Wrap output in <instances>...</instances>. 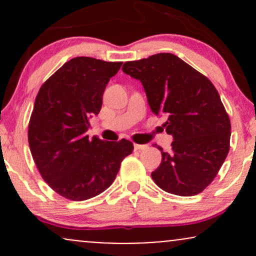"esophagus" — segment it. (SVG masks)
I'll list each match as a JSON object with an SVG mask.
<instances>
[{
    "instance_id": "1",
    "label": "esophagus",
    "mask_w": 256,
    "mask_h": 256,
    "mask_svg": "<svg viewBox=\"0 0 256 256\" xmlns=\"http://www.w3.org/2000/svg\"><path fill=\"white\" fill-rule=\"evenodd\" d=\"M134 150H144V149L148 148L146 144H134Z\"/></svg>"
}]
</instances>
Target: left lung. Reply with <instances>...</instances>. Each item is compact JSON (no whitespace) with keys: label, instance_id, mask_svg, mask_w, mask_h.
<instances>
[{"label":"left lung","instance_id":"1","mask_svg":"<svg viewBox=\"0 0 256 256\" xmlns=\"http://www.w3.org/2000/svg\"><path fill=\"white\" fill-rule=\"evenodd\" d=\"M122 72L142 83L152 112L167 116L164 126L173 137L171 152L158 146L162 160L152 180L179 196L204 192L230 149V119L212 82L170 52L128 61Z\"/></svg>","mask_w":256,"mask_h":256}]
</instances>
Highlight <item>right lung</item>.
I'll return each instance as SVG.
<instances>
[{
    "label": "right lung",
    "instance_id": "1",
    "mask_svg": "<svg viewBox=\"0 0 256 256\" xmlns=\"http://www.w3.org/2000/svg\"><path fill=\"white\" fill-rule=\"evenodd\" d=\"M122 62L78 56L40 86L28 124V146L40 176L58 195L84 201L104 192L134 150L128 140L104 142L86 131L110 79Z\"/></svg>",
    "mask_w": 256,
    "mask_h": 256
}]
</instances>
